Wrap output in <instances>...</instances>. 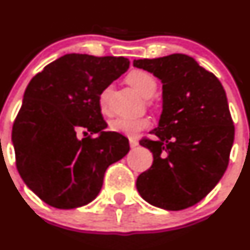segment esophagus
Here are the masks:
<instances>
[{"label": "esophagus", "mask_w": 250, "mask_h": 250, "mask_svg": "<svg viewBox=\"0 0 250 250\" xmlns=\"http://www.w3.org/2000/svg\"><path fill=\"white\" fill-rule=\"evenodd\" d=\"M138 144H139V143H138L137 139H134V138H129V145H130V147H132V148L137 147Z\"/></svg>", "instance_id": "obj_1"}]
</instances>
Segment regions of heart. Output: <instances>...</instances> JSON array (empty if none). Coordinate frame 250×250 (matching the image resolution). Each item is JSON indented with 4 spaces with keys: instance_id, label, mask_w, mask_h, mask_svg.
<instances>
[{
    "instance_id": "b5f03b06",
    "label": "heart",
    "mask_w": 250,
    "mask_h": 250,
    "mask_svg": "<svg viewBox=\"0 0 250 250\" xmlns=\"http://www.w3.org/2000/svg\"><path fill=\"white\" fill-rule=\"evenodd\" d=\"M127 82L144 98H151L157 89V82H156L155 77L143 70H134L130 72L127 76ZM111 90L112 88L106 87L100 93L99 105L103 111H107L109 109ZM150 125L151 121L147 117H117L110 122L111 130L128 135V137H135L144 129H147Z\"/></svg>"
}]
</instances>
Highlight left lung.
Here are the masks:
<instances>
[{
    "label": "left lung",
    "mask_w": 250,
    "mask_h": 250,
    "mask_svg": "<svg viewBox=\"0 0 250 250\" xmlns=\"http://www.w3.org/2000/svg\"><path fill=\"white\" fill-rule=\"evenodd\" d=\"M163 83V110L153 139L140 145L153 155L150 169L137 179L140 196L166 210L195 206L214 188L229 166L234 125L218 77L185 54L139 59Z\"/></svg>",
    "instance_id": "obj_1"
}]
</instances>
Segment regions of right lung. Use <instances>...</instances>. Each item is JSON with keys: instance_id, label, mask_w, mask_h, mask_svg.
Returning <instances> with one entry per match:
<instances>
[{"instance_id": "1", "label": "right lung", "mask_w": 250, "mask_h": 250, "mask_svg": "<svg viewBox=\"0 0 250 250\" xmlns=\"http://www.w3.org/2000/svg\"><path fill=\"white\" fill-rule=\"evenodd\" d=\"M129 67L125 57L66 54L27 84L12 130L17 169L43 202L72 209L100 192L107 167L129 151L120 133L104 132L99 95ZM91 133L80 141L77 130ZM92 134H98L92 138Z\"/></svg>"}]
</instances>
